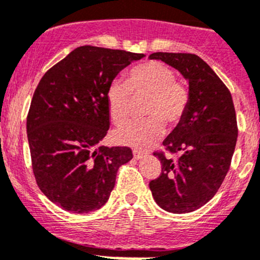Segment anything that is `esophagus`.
<instances>
[{
    "instance_id": "obj_1",
    "label": "esophagus",
    "mask_w": 260,
    "mask_h": 260,
    "mask_svg": "<svg viewBox=\"0 0 260 260\" xmlns=\"http://www.w3.org/2000/svg\"><path fill=\"white\" fill-rule=\"evenodd\" d=\"M133 157H135V159H141V158L146 157V153L139 152L137 149H135V151H133Z\"/></svg>"
}]
</instances>
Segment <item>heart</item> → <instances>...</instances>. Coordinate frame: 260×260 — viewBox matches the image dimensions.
<instances>
[{"label":"heart","instance_id":"obj_1","mask_svg":"<svg viewBox=\"0 0 260 260\" xmlns=\"http://www.w3.org/2000/svg\"><path fill=\"white\" fill-rule=\"evenodd\" d=\"M147 94L142 121L128 122L117 128L113 137L125 146L148 148L162 138L165 123L176 125L182 121L189 106V92L176 80L174 72L162 62L151 61L131 68L125 83L113 82L108 87L107 103L114 123H122L131 112L132 95Z\"/></svg>","mask_w":260,"mask_h":260}]
</instances>
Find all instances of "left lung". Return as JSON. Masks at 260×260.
Here are the masks:
<instances>
[{
    "instance_id": "8db88e82",
    "label": "left lung",
    "mask_w": 260,
    "mask_h": 260,
    "mask_svg": "<svg viewBox=\"0 0 260 260\" xmlns=\"http://www.w3.org/2000/svg\"><path fill=\"white\" fill-rule=\"evenodd\" d=\"M149 58L178 70L189 83L187 113L163 141L179 157L153 153L162 172L149 189L162 209L189 213L208 203L228 173L238 137L236 109L225 84L197 54L155 52Z\"/></svg>"
}]
</instances>
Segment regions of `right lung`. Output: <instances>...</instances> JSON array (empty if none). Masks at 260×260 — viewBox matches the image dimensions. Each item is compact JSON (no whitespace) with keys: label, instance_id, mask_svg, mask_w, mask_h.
I'll use <instances>...</instances> for the list:
<instances>
[{"label":"right lung","instance_id":"add662e5","mask_svg":"<svg viewBox=\"0 0 260 260\" xmlns=\"http://www.w3.org/2000/svg\"><path fill=\"white\" fill-rule=\"evenodd\" d=\"M143 53L81 46L41 78L27 116V138L38 188L71 213L105 206L117 171L133 158L128 147H105L107 91Z\"/></svg>","mask_w":260,"mask_h":260}]
</instances>
